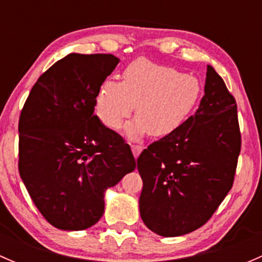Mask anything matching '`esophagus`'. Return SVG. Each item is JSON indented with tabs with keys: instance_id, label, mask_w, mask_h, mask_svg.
<instances>
[{
	"instance_id": "1",
	"label": "esophagus",
	"mask_w": 262,
	"mask_h": 262,
	"mask_svg": "<svg viewBox=\"0 0 262 262\" xmlns=\"http://www.w3.org/2000/svg\"><path fill=\"white\" fill-rule=\"evenodd\" d=\"M142 150H143V147L139 146V144H133V146H132V152H133L134 157H136V158L138 157L139 155H141Z\"/></svg>"
}]
</instances>
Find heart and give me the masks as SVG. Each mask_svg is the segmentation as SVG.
Returning a JSON list of instances; mask_svg holds the SVG:
<instances>
[{"label": "heart", "instance_id": "heart-1", "mask_svg": "<svg viewBox=\"0 0 262 262\" xmlns=\"http://www.w3.org/2000/svg\"><path fill=\"white\" fill-rule=\"evenodd\" d=\"M202 95L195 76L139 58L123 73V81H105L96 96V114L104 125L119 129L136 105L137 118L125 126L130 139L148 133L162 138L184 125Z\"/></svg>", "mask_w": 262, "mask_h": 262}]
</instances>
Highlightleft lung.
Listing matches in <instances>:
<instances>
[{"label": "left lung", "mask_w": 262, "mask_h": 262, "mask_svg": "<svg viewBox=\"0 0 262 262\" xmlns=\"http://www.w3.org/2000/svg\"><path fill=\"white\" fill-rule=\"evenodd\" d=\"M241 150L237 104L212 66L194 115L175 133L153 142L137 160L143 180L139 210L163 237L204 226L232 189Z\"/></svg>", "instance_id": "left-lung-1"}]
</instances>
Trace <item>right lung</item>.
<instances>
[{
	"instance_id": "obj_1",
	"label": "right lung",
	"mask_w": 262,
	"mask_h": 262,
	"mask_svg": "<svg viewBox=\"0 0 262 262\" xmlns=\"http://www.w3.org/2000/svg\"><path fill=\"white\" fill-rule=\"evenodd\" d=\"M119 63L113 54L71 53L31 89L18 120V172L55 228L99 222L105 191L136 168L130 147L94 115L100 87Z\"/></svg>"
}]
</instances>
